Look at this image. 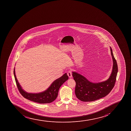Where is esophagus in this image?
I'll return each mask as SVG.
<instances>
[{
	"label": "esophagus",
	"mask_w": 131,
	"mask_h": 131,
	"mask_svg": "<svg viewBox=\"0 0 131 131\" xmlns=\"http://www.w3.org/2000/svg\"><path fill=\"white\" fill-rule=\"evenodd\" d=\"M68 75L69 77V78H71L72 77V73L71 71H69L68 72Z\"/></svg>",
	"instance_id": "1"
}]
</instances>
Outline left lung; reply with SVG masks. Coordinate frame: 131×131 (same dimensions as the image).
<instances>
[{
	"label": "left lung",
	"mask_w": 131,
	"mask_h": 131,
	"mask_svg": "<svg viewBox=\"0 0 131 131\" xmlns=\"http://www.w3.org/2000/svg\"><path fill=\"white\" fill-rule=\"evenodd\" d=\"M110 50L113 59V68L110 77L107 80L93 83L79 73L75 72L72 73L73 79L76 83L75 96L81 101L92 102L99 100L108 94L114 87L118 72V67L111 47Z\"/></svg>",
	"instance_id": "1"
}]
</instances>
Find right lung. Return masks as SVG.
Instances as JSON below:
<instances>
[{
	"instance_id": "obj_1",
	"label": "right lung",
	"mask_w": 131,
	"mask_h": 131,
	"mask_svg": "<svg viewBox=\"0 0 131 131\" xmlns=\"http://www.w3.org/2000/svg\"><path fill=\"white\" fill-rule=\"evenodd\" d=\"M14 74L17 87L21 94L26 99L40 104L49 103L54 101L58 96L60 88L68 79V77L65 73L62 77L54 81L48 89L44 91L39 93H29L24 91L18 82L16 77L15 68Z\"/></svg>"
}]
</instances>
